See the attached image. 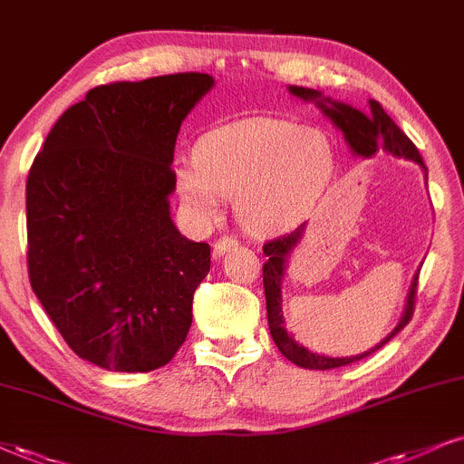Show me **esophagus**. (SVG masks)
Returning <instances> with one entry per match:
<instances>
[{
	"instance_id": "34e87169",
	"label": "esophagus",
	"mask_w": 464,
	"mask_h": 464,
	"mask_svg": "<svg viewBox=\"0 0 464 464\" xmlns=\"http://www.w3.org/2000/svg\"><path fill=\"white\" fill-rule=\"evenodd\" d=\"M237 245H238V241L234 237H219L213 245V258H221L227 249L237 247Z\"/></svg>"
}]
</instances>
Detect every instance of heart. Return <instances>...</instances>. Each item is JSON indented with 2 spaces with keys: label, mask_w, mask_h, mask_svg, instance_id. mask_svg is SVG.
Instances as JSON below:
<instances>
[{
  "label": "heart",
  "mask_w": 464,
  "mask_h": 464,
  "mask_svg": "<svg viewBox=\"0 0 464 464\" xmlns=\"http://www.w3.org/2000/svg\"><path fill=\"white\" fill-rule=\"evenodd\" d=\"M335 154L320 129L279 118H245L206 133L196 161L176 165V187L198 215L213 217L221 198L247 232L268 234L299 221L334 174Z\"/></svg>",
  "instance_id": "obj_1"
}]
</instances>
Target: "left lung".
I'll list each match as a JSON object with an SVG mask.
<instances>
[{"instance_id": "1", "label": "left lung", "mask_w": 464, "mask_h": 464, "mask_svg": "<svg viewBox=\"0 0 464 464\" xmlns=\"http://www.w3.org/2000/svg\"><path fill=\"white\" fill-rule=\"evenodd\" d=\"M290 92L301 96L305 101H316L327 116L334 120V124L342 130L346 137L348 146L353 148L354 152L362 154V157H372L379 148L382 150L396 154V157H407L413 159L415 163L421 165V169L426 171L428 179V168L424 165V159H421L420 150H417L413 141L409 140L407 135L400 130V127L393 120L387 116L385 110L381 107L379 101H370V116L365 113L353 110V107L342 105V102H331L320 99V92L310 88H296L293 85ZM330 105L327 106L326 102ZM303 226L296 227L290 234H284V237L273 238V241H266L262 245V251H265L266 262L262 265V282H265V295H266V316H268V329H271L273 342H276L279 351L285 359L301 365V368H310V370H331V368H342V365H348L353 362H359V359L368 357L374 351H379L381 346H385L387 342L392 340L393 335L398 334L400 329H404L409 324V320L413 318L415 312V299H417V284H420V273H417L413 284H411V293H409V301H407V312H404L402 320L398 323V327L392 331L385 340L381 342L379 346H374L368 353L357 354V357H342V359H331L324 357V354H316L310 353L307 348H303L296 344V342L285 334L284 329V320H282V276H284V266H285V258L293 251L296 241L301 238Z\"/></svg>"}]
</instances>
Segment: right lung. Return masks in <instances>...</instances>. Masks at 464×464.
I'll use <instances>...</instances> for the list:
<instances>
[{"instance_id":"1","label":"right lung","mask_w":464,"mask_h":464,"mask_svg":"<svg viewBox=\"0 0 464 464\" xmlns=\"http://www.w3.org/2000/svg\"><path fill=\"white\" fill-rule=\"evenodd\" d=\"M210 88L206 72L96 85L30 168L32 290L68 348L101 368H161L191 329L210 245L176 230L168 196L180 124Z\"/></svg>"}]
</instances>
